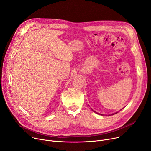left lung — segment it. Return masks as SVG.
I'll return each instance as SVG.
<instances>
[{"label":"left lung","mask_w":151,"mask_h":151,"mask_svg":"<svg viewBox=\"0 0 151 151\" xmlns=\"http://www.w3.org/2000/svg\"><path fill=\"white\" fill-rule=\"evenodd\" d=\"M94 112H95V111H94ZM97 114H98V113H97ZM115 114H116V113H115ZM112 115H114V114H112Z\"/></svg>","instance_id":"left-lung-1"}]
</instances>
